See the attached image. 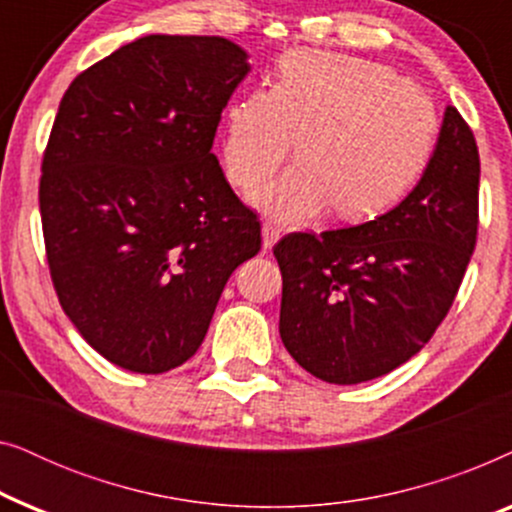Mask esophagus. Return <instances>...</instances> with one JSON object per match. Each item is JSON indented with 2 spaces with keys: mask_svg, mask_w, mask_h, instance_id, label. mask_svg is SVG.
<instances>
[{
  "mask_svg": "<svg viewBox=\"0 0 512 512\" xmlns=\"http://www.w3.org/2000/svg\"><path fill=\"white\" fill-rule=\"evenodd\" d=\"M261 237H263V249L268 251V249H272L279 242V228L265 221L263 226H261Z\"/></svg>",
  "mask_w": 512,
  "mask_h": 512,
  "instance_id": "1",
  "label": "esophagus"
}]
</instances>
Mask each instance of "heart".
<instances>
[{
    "label": "heart",
    "mask_w": 512,
    "mask_h": 512,
    "mask_svg": "<svg viewBox=\"0 0 512 512\" xmlns=\"http://www.w3.org/2000/svg\"><path fill=\"white\" fill-rule=\"evenodd\" d=\"M436 107L394 69L331 51L286 53L272 88L228 104L223 163L228 179L254 188L289 156L298 165L249 193L272 219L303 226L333 205L335 216L366 219L394 205L429 160Z\"/></svg>",
    "instance_id": "obj_1"
}]
</instances>
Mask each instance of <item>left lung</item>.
Here are the masks:
<instances>
[{
    "mask_svg": "<svg viewBox=\"0 0 512 512\" xmlns=\"http://www.w3.org/2000/svg\"><path fill=\"white\" fill-rule=\"evenodd\" d=\"M480 156L445 107L417 186L387 214L275 244L279 335L298 366L328 384H359L412 359L457 296L478 235Z\"/></svg>",
    "mask_w": 512,
    "mask_h": 512,
    "instance_id": "1",
    "label": "left lung"
}]
</instances>
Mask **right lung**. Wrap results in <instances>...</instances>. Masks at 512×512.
Instances as JSON below:
<instances>
[{
    "mask_svg": "<svg viewBox=\"0 0 512 512\" xmlns=\"http://www.w3.org/2000/svg\"><path fill=\"white\" fill-rule=\"evenodd\" d=\"M249 72L223 37L149 34L60 102L39 186L51 277L83 340L132 373L191 359L228 277L261 249V223L212 153Z\"/></svg>",
    "mask_w": 512,
    "mask_h": 512,
    "instance_id": "add662e5",
    "label": "right lung"
}]
</instances>
